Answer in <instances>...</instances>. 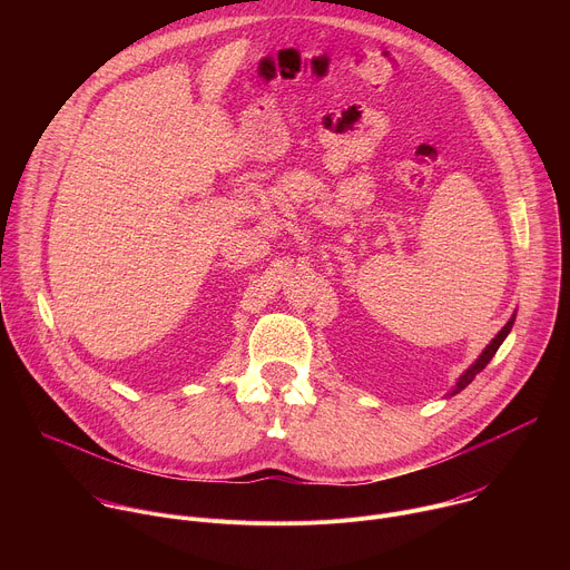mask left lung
<instances>
[{"mask_svg":"<svg viewBox=\"0 0 570 570\" xmlns=\"http://www.w3.org/2000/svg\"><path fill=\"white\" fill-rule=\"evenodd\" d=\"M512 324H514V315L508 320L505 327H503V330L492 338V343L482 350V354L475 358V363H473V365H471V367H469V370H466V372L455 381V385H453V390H451L449 394H458L460 390H464V387L475 379V374H478V372H482V370L487 367V363H490V361L494 358V354L499 352V347H501V345H503V341L508 338V334H510V330H512Z\"/></svg>","mask_w":570,"mask_h":570,"instance_id":"8db88e82","label":"left lung"}]
</instances>
